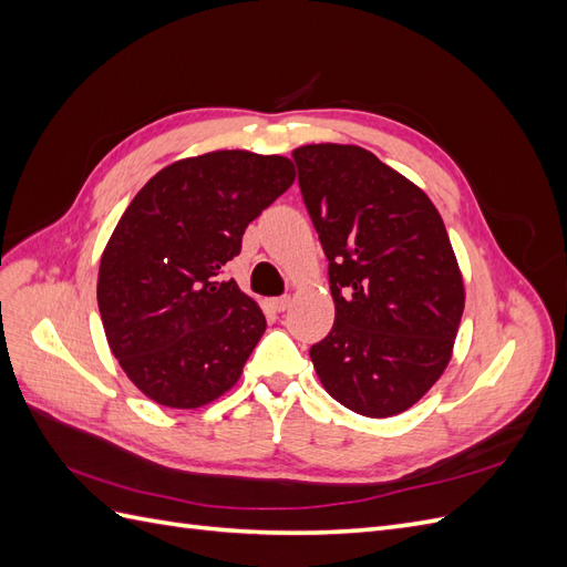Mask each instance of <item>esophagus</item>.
<instances>
[{
  "mask_svg": "<svg viewBox=\"0 0 567 567\" xmlns=\"http://www.w3.org/2000/svg\"><path fill=\"white\" fill-rule=\"evenodd\" d=\"M290 302H293V298H290V296H281V298H274V300H271V307H274V310H277V312H286L288 307H290Z\"/></svg>",
  "mask_w": 567,
  "mask_h": 567,
  "instance_id": "esophagus-1",
  "label": "esophagus"
}]
</instances>
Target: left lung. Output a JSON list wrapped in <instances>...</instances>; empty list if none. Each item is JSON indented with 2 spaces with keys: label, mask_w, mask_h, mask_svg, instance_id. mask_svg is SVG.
I'll return each instance as SVG.
<instances>
[{
  "label": "left lung",
  "mask_w": 567,
  "mask_h": 567,
  "mask_svg": "<svg viewBox=\"0 0 567 567\" xmlns=\"http://www.w3.org/2000/svg\"><path fill=\"white\" fill-rule=\"evenodd\" d=\"M329 257L331 333L310 357L326 392L369 419L414 406L447 369L466 288L423 188L354 144L293 151Z\"/></svg>",
  "instance_id": "obj_1"
}]
</instances>
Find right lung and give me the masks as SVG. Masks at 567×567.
Segmentation results:
<instances>
[{
    "mask_svg": "<svg viewBox=\"0 0 567 567\" xmlns=\"http://www.w3.org/2000/svg\"><path fill=\"white\" fill-rule=\"evenodd\" d=\"M293 179L286 156L210 151L163 167L127 205L101 255L96 302L113 357L148 400L198 409L241 379L267 319L217 277Z\"/></svg>",
    "mask_w": 567,
    "mask_h": 567,
    "instance_id": "obj_1",
    "label": "right lung"
}]
</instances>
